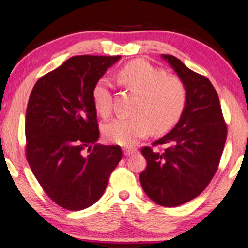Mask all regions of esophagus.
<instances>
[{
	"instance_id": "1",
	"label": "esophagus",
	"mask_w": 248,
	"mask_h": 248,
	"mask_svg": "<svg viewBox=\"0 0 248 248\" xmlns=\"http://www.w3.org/2000/svg\"><path fill=\"white\" fill-rule=\"evenodd\" d=\"M124 153L125 156H131L132 154L137 153V149H134V148H124Z\"/></svg>"
}]
</instances>
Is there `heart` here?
Masks as SVG:
<instances>
[{
  "mask_svg": "<svg viewBox=\"0 0 248 248\" xmlns=\"http://www.w3.org/2000/svg\"><path fill=\"white\" fill-rule=\"evenodd\" d=\"M118 80L125 88L140 94L137 117H119L105 127V137L120 146H134L140 138L154 131L170 129L184 112L187 101V89L179 78L166 76L143 60H135L123 66ZM92 98L97 111L109 117L112 110L111 82L106 78L95 83Z\"/></svg>",
  "mask_w": 248,
  "mask_h": 248,
  "instance_id": "1",
  "label": "heart"
}]
</instances>
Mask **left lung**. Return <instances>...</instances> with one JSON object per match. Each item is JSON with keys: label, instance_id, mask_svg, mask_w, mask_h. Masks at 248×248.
I'll return each mask as SVG.
<instances>
[{"label": "left lung", "instance_id": "obj_1", "mask_svg": "<svg viewBox=\"0 0 248 248\" xmlns=\"http://www.w3.org/2000/svg\"><path fill=\"white\" fill-rule=\"evenodd\" d=\"M161 58L177 73L187 89V101L177 124L153 145H166L162 151L141 149L147 167L140 173L142 189L151 201L175 207L204 191L218 167L227 129L218 94L206 77L188 69L173 55Z\"/></svg>", "mask_w": 248, "mask_h": 248}]
</instances>
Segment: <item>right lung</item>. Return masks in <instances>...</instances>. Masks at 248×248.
Segmentation results:
<instances>
[{"label":"right lung","mask_w":248,"mask_h":248,"mask_svg":"<svg viewBox=\"0 0 248 248\" xmlns=\"http://www.w3.org/2000/svg\"><path fill=\"white\" fill-rule=\"evenodd\" d=\"M120 58H70L40 78L30 95L27 159L46 195L65 209L93 205L123 157L119 146L97 143V109L92 98L95 83Z\"/></svg>","instance_id":"obj_1"}]
</instances>
